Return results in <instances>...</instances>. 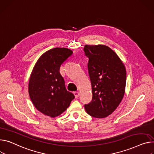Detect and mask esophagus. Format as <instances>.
<instances>
[{
  "instance_id": "34e87169",
  "label": "esophagus",
  "mask_w": 154,
  "mask_h": 154,
  "mask_svg": "<svg viewBox=\"0 0 154 154\" xmlns=\"http://www.w3.org/2000/svg\"><path fill=\"white\" fill-rule=\"evenodd\" d=\"M74 94L75 98H78L79 97V91H74Z\"/></svg>"
}]
</instances>
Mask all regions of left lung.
Masks as SVG:
<instances>
[{
    "mask_svg": "<svg viewBox=\"0 0 154 154\" xmlns=\"http://www.w3.org/2000/svg\"><path fill=\"white\" fill-rule=\"evenodd\" d=\"M84 51L89 59L88 70L92 97L84 105L92 117L103 118L111 115L124 97L126 71L116 53L105 45H85Z\"/></svg>",
    "mask_w": 154,
    "mask_h": 154,
    "instance_id": "1",
    "label": "left lung"
}]
</instances>
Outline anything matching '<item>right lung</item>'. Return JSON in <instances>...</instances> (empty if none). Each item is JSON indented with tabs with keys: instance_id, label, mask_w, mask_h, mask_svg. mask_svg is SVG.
Listing matches in <instances>:
<instances>
[{
	"instance_id": "add662e5",
	"label": "right lung",
	"mask_w": 154,
	"mask_h": 154,
	"mask_svg": "<svg viewBox=\"0 0 154 154\" xmlns=\"http://www.w3.org/2000/svg\"><path fill=\"white\" fill-rule=\"evenodd\" d=\"M73 52L64 48L51 49L37 60L31 74L28 92L35 108L43 114L54 118L62 114L75 97L67 91L60 67Z\"/></svg>"
}]
</instances>
